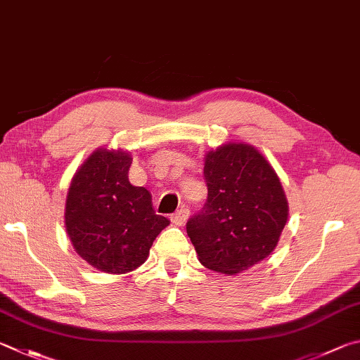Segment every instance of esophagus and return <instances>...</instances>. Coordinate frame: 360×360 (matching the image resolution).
Masks as SVG:
<instances>
[{"mask_svg":"<svg viewBox=\"0 0 360 360\" xmlns=\"http://www.w3.org/2000/svg\"><path fill=\"white\" fill-rule=\"evenodd\" d=\"M188 217H190V210H188L186 207H180V210H176L170 219H172V223L176 226H184Z\"/></svg>","mask_w":360,"mask_h":360,"instance_id":"esophagus-1","label":"esophagus"}]
</instances>
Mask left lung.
<instances>
[{"label": "left lung", "mask_w": 360, "mask_h": 360, "mask_svg": "<svg viewBox=\"0 0 360 360\" xmlns=\"http://www.w3.org/2000/svg\"><path fill=\"white\" fill-rule=\"evenodd\" d=\"M209 190L202 212L186 223L199 262L237 275L272 253L288 221L285 190L272 164L245 142H228L204 158Z\"/></svg>", "instance_id": "8db88e82"}]
</instances>
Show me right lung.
I'll list each match as a JSON object with an SVG mask.
<instances>
[{"instance_id":"right-lung-1","label":"right lung","mask_w":360,"mask_h":360,"mask_svg":"<svg viewBox=\"0 0 360 360\" xmlns=\"http://www.w3.org/2000/svg\"><path fill=\"white\" fill-rule=\"evenodd\" d=\"M132 158L122 148H96L69 185L65 228L82 259L104 274H129L147 261L153 240L169 226L151 196L128 179Z\"/></svg>"}]
</instances>
